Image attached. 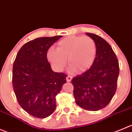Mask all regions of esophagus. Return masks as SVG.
<instances>
[{
	"label": "esophagus",
	"mask_w": 132,
	"mask_h": 132,
	"mask_svg": "<svg viewBox=\"0 0 132 132\" xmlns=\"http://www.w3.org/2000/svg\"><path fill=\"white\" fill-rule=\"evenodd\" d=\"M71 79H72V77L70 76V75H68L66 77V81L67 82H71Z\"/></svg>",
	"instance_id": "34e87169"
}]
</instances>
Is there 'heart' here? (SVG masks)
I'll use <instances>...</instances> for the list:
<instances>
[{
	"label": "heart",
	"mask_w": 132,
	"mask_h": 132,
	"mask_svg": "<svg viewBox=\"0 0 132 132\" xmlns=\"http://www.w3.org/2000/svg\"><path fill=\"white\" fill-rule=\"evenodd\" d=\"M47 59L57 71H62L67 64L71 71L84 73L94 63L97 55V45L89 37L71 35L64 38L57 44V49L50 48Z\"/></svg>",
	"instance_id": "b5f03b06"
}]
</instances>
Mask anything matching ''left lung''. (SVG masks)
<instances>
[{"label": "left lung", "mask_w": 132, "mask_h": 132, "mask_svg": "<svg viewBox=\"0 0 132 132\" xmlns=\"http://www.w3.org/2000/svg\"><path fill=\"white\" fill-rule=\"evenodd\" d=\"M95 40L97 55L92 67L71 80L75 103L82 108L97 111L106 106L115 95L119 74L118 60L112 47L104 39L90 33Z\"/></svg>", "instance_id": "1"}]
</instances>
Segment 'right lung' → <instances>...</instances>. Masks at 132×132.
<instances>
[{
  "instance_id": "right-lung-1",
  "label": "right lung",
  "mask_w": 132,
  "mask_h": 132,
  "mask_svg": "<svg viewBox=\"0 0 132 132\" xmlns=\"http://www.w3.org/2000/svg\"><path fill=\"white\" fill-rule=\"evenodd\" d=\"M62 36L40 37L22 46L13 66L12 83L16 99L27 113L37 118L51 116L55 97L67 75L55 72L47 59L49 48Z\"/></svg>"
}]
</instances>
